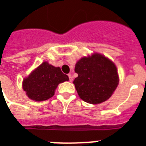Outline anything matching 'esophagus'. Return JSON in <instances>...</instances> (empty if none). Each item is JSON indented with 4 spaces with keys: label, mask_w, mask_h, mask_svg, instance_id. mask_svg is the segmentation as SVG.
<instances>
[{
    "label": "esophagus",
    "mask_w": 146,
    "mask_h": 146,
    "mask_svg": "<svg viewBox=\"0 0 146 146\" xmlns=\"http://www.w3.org/2000/svg\"><path fill=\"white\" fill-rule=\"evenodd\" d=\"M68 76H69V79H70V82L73 81V76H72L71 74H69Z\"/></svg>",
    "instance_id": "1"
}]
</instances>
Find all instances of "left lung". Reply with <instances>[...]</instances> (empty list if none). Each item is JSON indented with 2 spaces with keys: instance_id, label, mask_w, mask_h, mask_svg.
Returning <instances> with one entry per match:
<instances>
[{
  "instance_id": "obj_1",
  "label": "left lung",
  "mask_w": 146,
  "mask_h": 146,
  "mask_svg": "<svg viewBox=\"0 0 146 146\" xmlns=\"http://www.w3.org/2000/svg\"><path fill=\"white\" fill-rule=\"evenodd\" d=\"M75 72L78 76L75 78L73 84L79 97L92 104L108 100L119 83L115 64L104 55L97 52L78 60Z\"/></svg>"
}]
</instances>
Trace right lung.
Here are the masks:
<instances>
[{
  "instance_id": "add662e5",
  "label": "right lung",
  "mask_w": 146,
  "mask_h": 146,
  "mask_svg": "<svg viewBox=\"0 0 146 146\" xmlns=\"http://www.w3.org/2000/svg\"><path fill=\"white\" fill-rule=\"evenodd\" d=\"M68 80V76L62 73L60 68L43 62L24 79L22 88L29 99L43 101L55 94L59 84Z\"/></svg>"
}]
</instances>
